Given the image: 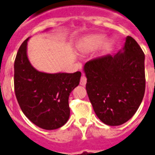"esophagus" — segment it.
Returning <instances> with one entry per match:
<instances>
[{"mask_svg": "<svg viewBox=\"0 0 155 155\" xmlns=\"http://www.w3.org/2000/svg\"><path fill=\"white\" fill-rule=\"evenodd\" d=\"M87 83V78H86V77L84 76V74H82L81 78V80H80V84L81 85H83L84 86Z\"/></svg>", "mask_w": 155, "mask_h": 155, "instance_id": "1", "label": "esophagus"}]
</instances>
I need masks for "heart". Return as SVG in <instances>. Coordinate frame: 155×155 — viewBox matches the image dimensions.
Wrapping results in <instances>:
<instances>
[{"label": "heart", "mask_w": 155, "mask_h": 155, "mask_svg": "<svg viewBox=\"0 0 155 155\" xmlns=\"http://www.w3.org/2000/svg\"><path fill=\"white\" fill-rule=\"evenodd\" d=\"M105 40V36L102 35H93L86 38L81 45V49L84 51H91V50H96L100 46H102ZM110 42H107L105 45V50H109L111 47Z\"/></svg>", "instance_id": "heart-1"}]
</instances>
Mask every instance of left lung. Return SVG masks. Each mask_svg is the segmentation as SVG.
<instances>
[{"instance_id": "obj_1", "label": "left lung", "mask_w": 155, "mask_h": 155, "mask_svg": "<svg viewBox=\"0 0 155 155\" xmlns=\"http://www.w3.org/2000/svg\"><path fill=\"white\" fill-rule=\"evenodd\" d=\"M144 53L131 36L124 51L87 61L86 90L94 113L102 123L120 126L132 118L145 92Z\"/></svg>"}]
</instances>
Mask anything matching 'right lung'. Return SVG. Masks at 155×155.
I'll return each mask as SVG.
<instances>
[{"mask_svg": "<svg viewBox=\"0 0 155 155\" xmlns=\"http://www.w3.org/2000/svg\"><path fill=\"white\" fill-rule=\"evenodd\" d=\"M28 39L19 47L14 64L16 98L23 113L35 125L49 130L58 129L69 119L70 93L79 84L81 73L36 71L27 57Z\"/></svg>", "mask_w": 155, "mask_h": 155, "instance_id": "right-lung-1", "label": "right lung"}]
</instances>
